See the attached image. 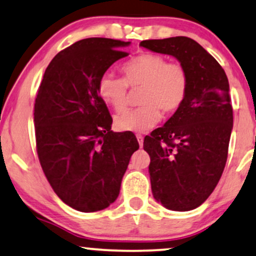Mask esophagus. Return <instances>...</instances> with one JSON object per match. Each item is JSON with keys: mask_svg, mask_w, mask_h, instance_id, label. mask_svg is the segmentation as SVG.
Masks as SVG:
<instances>
[{"mask_svg": "<svg viewBox=\"0 0 256 256\" xmlns=\"http://www.w3.org/2000/svg\"><path fill=\"white\" fill-rule=\"evenodd\" d=\"M136 137H137V140H138V143H139V146H143V142H144V137L142 134H137L136 136Z\"/></svg>", "mask_w": 256, "mask_h": 256, "instance_id": "1", "label": "esophagus"}]
</instances>
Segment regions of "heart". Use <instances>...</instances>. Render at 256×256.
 <instances>
[{
    "label": "heart",
    "instance_id": "obj_1",
    "mask_svg": "<svg viewBox=\"0 0 256 256\" xmlns=\"http://www.w3.org/2000/svg\"><path fill=\"white\" fill-rule=\"evenodd\" d=\"M124 78L105 74L98 82L100 99L114 111H122L128 102V86L142 88L140 106L126 110L114 119L120 131L144 132L154 128L164 113L176 112L186 100L188 73L180 64L169 62L158 54H142L122 67Z\"/></svg>",
    "mask_w": 256,
    "mask_h": 256
}]
</instances>
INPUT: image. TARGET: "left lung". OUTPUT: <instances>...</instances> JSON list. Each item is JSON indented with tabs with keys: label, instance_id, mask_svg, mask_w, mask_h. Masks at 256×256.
<instances>
[{
	"label": "left lung",
	"instance_id": "1",
	"mask_svg": "<svg viewBox=\"0 0 256 256\" xmlns=\"http://www.w3.org/2000/svg\"><path fill=\"white\" fill-rule=\"evenodd\" d=\"M140 46L172 56L188 73L182 106L144 139L152 195L166 209L188 212L214 192L224 170L232 128L229 82L214 56L192 38L145 40Z\"/></svg>",
	"mask_w": 256,
	"mask_h": 256
}]
</instances>
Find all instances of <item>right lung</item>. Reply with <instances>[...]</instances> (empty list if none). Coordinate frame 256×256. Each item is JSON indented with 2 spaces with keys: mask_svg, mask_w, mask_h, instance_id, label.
Masks as SVG:
<instances>
[{
  "mask_svg": "<svg viewBox=\"0 0 256 256\" xmlns=\"http://www.w3.org/2000/svg\"><path fill=\"white\" fill-rule=\"evenodd\" d=\"M130 42L84 38L59 52L44 70L34 105L36 151L54 192L82 212L102 210L119 195L137 138L111 131L98 82Z\"/></svg>",
  "mask_w": 256,
  "mask_h": 256,
  "instance_id": "add662e5",
  "label": "right lung"
}]
</instances>
